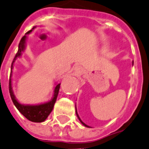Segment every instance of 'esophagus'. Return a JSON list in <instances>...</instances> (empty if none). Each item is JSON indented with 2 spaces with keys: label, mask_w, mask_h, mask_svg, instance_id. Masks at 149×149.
Masks as SVG:
<instances>
[{
  "label": "esophagus",
  "mask_w": 149,
  "mask_h": 149,
  "mask_svg": "<svg viewBox=\"0 0 149 149\" xmlns=\"http://www.w3.org/2000/svg\"><path fill=\"white\" fill-rule=\"evenodd\" d=\"M75 75H76V76H77V75H79V74H81V73H82V71H83V70H82V68H81V67H76V68H75Z\"/></svg>",
  "instance_id": "esophagus-1"
}]
</instances>
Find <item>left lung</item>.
I'll list each match as a JSON object with an SVG mask.
<instances>
[{
	"instance_id": "1",
	"label": "left lung",
	"mask_w": 149,
	"mask_h": 149,
	"mask_svg": "<svg viewBox=\"0 0 149 149\" xmlns=\"http://www.w3.org/2000/svg\"><path fill=\"white\" fill-rule=\"evenodd\" d=\"M132 64L134 65V62H132ZM76 113H77V117H78V119H79V121H80V123H82V124L84 125V127H90L89 126H87V124H85L83 122L82 120H81V119H80V118H79V115H78V113H77V107H76Z\"/></svg>"
}]
</instances>
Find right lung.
I'll use <instances>...</instances> for the list:
<instances>
[{
    "label": "right lung",
    "mask_w": 149,
    "mask_h": 149,
    "mask_svg": "<svg viewBox=\"0 0 149 149\" xmlns=\"http://www.w3.org/2000/svg\"><path fill=\"white\" fill-rule=\"evenodd\" d=\"M37 26H33V29H30L26 33L24 37H22L20 42L19 44V49L18 52L15 54L13 62L11 63V75H10V79H9V92L11 95V100L14 103L15 106L17 108V109L19 110V112H21L22 115L24 116L26 118L27 120L29 121L34 123H41L44 122V120H46L49 114L52 112L53 108H54V103L56 102L57 97L58 95V91H59L60 84H58L55 85L54 89V94H53V97L49 102H44L41 104H37V105H24V104H21L19 103V101L16 99V97L15 96L13 90H12V85H11V76H12V69H13V65L15 60L18 58H21L22 52H24L26 49V39L27 35L31 33Z\"/></svg>",
    "instance_id": "obj_1"
}]
</instances>
